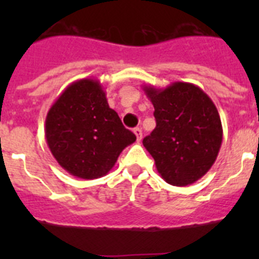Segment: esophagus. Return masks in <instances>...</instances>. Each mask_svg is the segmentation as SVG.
I'll return each instance as SVG.
<instances>
[{
    "label": "esophagus",
    "instance_id": "34e87169",
    "mask_svg": "<svg viewBox=\"0 0 259 259\" xmlns=\"http://www.w3.org/2000/svg\"><path fill=\"white\" fill-rule=\"evenodd\" d=\"M134 134L136 135L137 137V141H141L143 140V131H141V128L140 127H136L134 130Z\"/></svg>",
    "mask_w": 259,
    "mask_h": 259
}]
</instances>
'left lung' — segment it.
Wrapping results in <instances>:
<instances>
[{
	"label": "left lung",
	"instance_id": "left-lung-1",
	"mask_svg": "<svg viewBox=\"0 0 259 259\" xmlns=\"http://www.w3.org/2000/svg\"><path fill=\"white\" fill-rule=\"evenodd\" d=\"M157 125L143 140L162 179L185 187L201 179L218 157L223 139L221 116L211 98L191 83L163 89L144 85Z\"/></svg>",
	"mask_w": 259,
	"mask_h": 259
}]
</instances>
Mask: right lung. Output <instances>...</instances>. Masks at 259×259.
I'll use <instances>...</instances> for the list:
<instances>
[{
	"label": "right lung",
	"mask_w": 259,
	"mask_h": 259,
	"mask_svg": "<svg viewBox=\"0 0 259 259\" xmlns=\"http://www.w3.org/2000/svg\"><path fill=\"white\" fill-rule=\"evenodd\" d=\"M45 137L62 168L80 179L106 175L136 136L110 109L97 79H80L59 95L48 111Z\"/></svg>",
	"instance_id": "1"
}]
</instances>
